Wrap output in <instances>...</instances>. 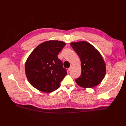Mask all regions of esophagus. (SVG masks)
<instances>
[{"label":"esophagus","mask_w":126,"mask_h":126,"mask_svg":"<svg viewBox=\"0 0 126 126\" xmlns=\"http://www.w3.org/2000/svg\"><path fill=\"white\" fill-rule=\"evenodd\" d=\"M72 68H73V65H70V67H69V68H68V70L69 71H70L71 69H72Z\"/></svg>","instance_id":"obj_1"}]
</instances>
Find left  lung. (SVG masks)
I'll list each match as a JSON object with an SVG mask.
<instances>
[{
  "mask_svg": "<svg viewBox=\"0 0 126 126\" xmlns=\"http://www.w3.org/2000/svg\"><path fill=\"white\" fill-rule=\"evenodd\" d=\"M71 47L81 60L82 73L75 81L79 86L91 88L100 84L106 73L102 56L95 47L85 41L72 42Z\"/></svg>",
  "mask_w": 126,
  "mask_h": 126,
  "instance_id": "obj_1",
  "label": "left lung"
}]
</instances>
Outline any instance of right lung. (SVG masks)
<instances>
[{
    "label": "right lung",
    "mask_w": 126,
    "mask_h": 126,
    "mask_svg": "<svg viewBox=\"0 0 126 126\" xmlns=\"http://www.w3.org/2000/svg\"><path fill=\"white\" fill-rule=\"evenodd\" d=\"M66 43L48 41L38 45L26 61L25 70L29 83L39 91L51 93L60 87L67 74L57 57Z\"/></svg>",
    "instance_id": "right-lung-1"
}]
</instances>
